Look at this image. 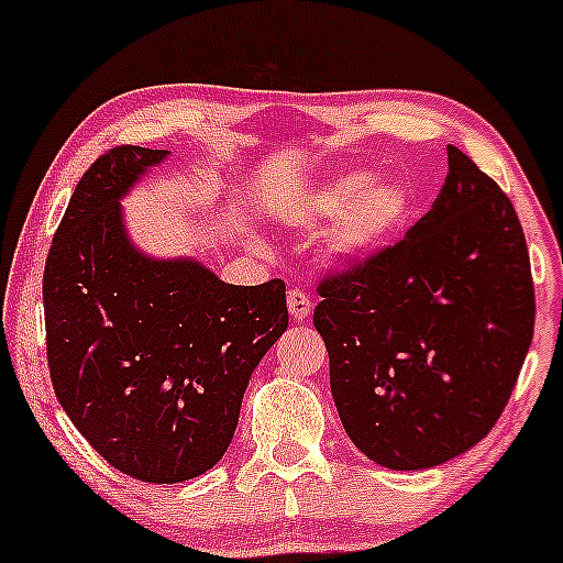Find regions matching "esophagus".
<instances>
[{
	"label": "esophagus",
	"mask_w": 563,
	"mask_h": 563,
	"mask_svg": "<svg viewBox=\"0 0 563 563\" xmlns=\"http://www.w3.org/2000/svg\"><path fill=\"white\" fill-rule=\"evenodd\" d=\"M287 306H289V316H292L295 321H306L308 316H311V311H313L311 295H308L306 289H298V287L289 289Z\"/></svg>",
	"instance_id": "1"
}]
</instances>
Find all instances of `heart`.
<instances>
[{
    "label": "heart",
    "mask_w": 563,
    "mask_h": 563,
    "mask_svg": "<svg viewBox=\"0 0 563 563\" xmlns=\"http://www.w3.org/2000/svg\"><path fill=\"white\" fill-rule=\"evenodd\" d=\"M412 201L396 180H372L366 173H345L332 178L308 199L300 218L306 223L330 220L324 252L334 263H362L394 242Z\"/></svg>",
    "instance_id": "1"
}]
</instances>
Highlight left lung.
I'll use <instances>...</instances> for the list:
<instances>
[{"mask_svg":"<svg viewBox=\"0 0 563 563\" xmlns=\"http://www.w3.org/2000/svg\"><path fill=\"white\" fill-rule=\"evenodd\" d=\"M446 154L431 212L316 287L334 407L353 444L390 471L433 468L478 444L534 332L519 214L471 156Z\"/></svg>","mask_w":563,"mask_h":563,"instance_id":"8db88e82","label":"left lung"}]
</instances>
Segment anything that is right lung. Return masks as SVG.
<instances>
[{
	"label": "right lung",
	"instance_id": "right-lung-1",
	"mask_svg": "<svg viewBox=\"0 0 563 563\" xmlns=\"http://www.w3.org/2000/svg\"><path fill=\"white\" fill-rule=\"evenodd\" d=\"M169 151L117 145L74 188L44 265L55 396L100 457L137 482L201 476L229 450L242 396L287 330L284 282H220L130 242L124 194Z\"/></svg>",
	"mask_w": 563,
	"mask_h": 563
}]
</instances>
